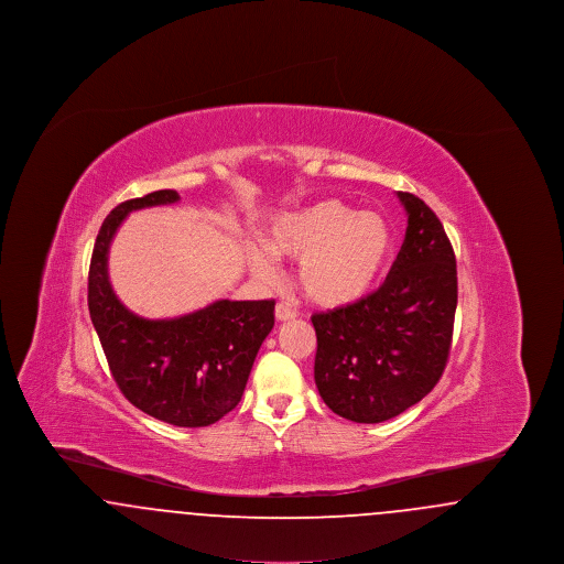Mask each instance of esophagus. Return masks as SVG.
<instances>
[{
    "instance_id": "34e87169",
    "label": "esophagus",
    "mask_w": 564,
    "mask_h": 564,
    "mask_svg": "<svg viewBox=\"0 0 564 564\" xmlns=\"http://www.w3.org/2000/svg\"><path fill=\"white\" fill-rule=\"evenodd\" d=\"M274 317H276V322H292L295 319V311H292L288 304H276Z\"/></svg>"
}]
</instances>
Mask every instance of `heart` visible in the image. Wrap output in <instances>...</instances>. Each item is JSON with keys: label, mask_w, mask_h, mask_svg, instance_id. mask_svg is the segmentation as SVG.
Listing matches in <instances>:
<instances>
[{"label": "heart", "mask_w": 564, "mask_h": 564, "mask_svg": "<svg viewBox=\"0 0 564 564\" xmlns=\"http://www.w3.org/2000/svg\"><path fill=\"white\" fill-rule=\"evenodd\" d=\"M391 253L393 228L384 215L327 198L274 217L262 247H251L247 258L260 276L274 272L272 258L297 260L302 294L323 308H338L375 290Z\"/></svg>", "instance_id": "b5f03b06"}]
</instances>
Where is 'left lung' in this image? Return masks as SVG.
Segmentation results:
<instances>
[{
	"mask_svg": "<svg viewBox=\"0 0 564 564\" xmlns=\"http://www.w3.org/2000/svg\"><path fill=\"white\" fill-rule=\"evenodd\" d=\"M398 196L408 228L384 283L355 304L313 315L319 395L352 423H382L421 402L442 378L453 343V245L419 196Z\"/></svg>",
	"mask_w": 564,
	"mask_h": 564,
	"instance_id": "left-lung-1",
	"label": "left lung"
}]
</instances>
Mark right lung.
Wrapping results in <instances>:
<instances>
[{
	"label": "right lung",
	"mask_w": 564,
	"mask_h": 564,
	"mask_svg": "<svg viewBox=\"0 0 564 564\" xmlns=\"http://www.w3.org/2000/svg\"><path fill=\"white\" fill-rule=\"evenodd\" d=\"M159 189L118 205L101 224L88 270V311L122 395L175 427H207L241 402L256 355L274 325V300H217L175 319H143L113 294L111 239L131 212L177 203Z\"/></svg>",
	"instance_id": "obj_1"
}]
</instances>
